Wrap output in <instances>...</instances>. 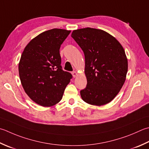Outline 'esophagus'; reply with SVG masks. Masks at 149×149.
Segmentation results:
<instances>
[{"label":"esophagus","instance_id":"34e87169","mask_svg":"<svg viewBox=\"0 0 149 149\" xmlns=\"http://www.w3.org/2000/svg\"><path fill=\"white\" fill-rule=\"evenodd\" d=\"M72 75H73V77H77V73L76 72H75V71H73V72H72Z\"/></svg>","mask_w":149,"mask_h":149}]
</instances>
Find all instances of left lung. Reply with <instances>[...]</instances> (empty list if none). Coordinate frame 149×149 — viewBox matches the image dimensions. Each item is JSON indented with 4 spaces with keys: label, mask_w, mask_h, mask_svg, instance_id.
<instances>
[{
    "label": "left lung",
    "mask_w": 149,
    "mask_h": 149,
    "mask_svg": "<svg viewBox=\"0 0 149 149\" xmlns=\"http://www.w3.org/2000/svg\"><path fill=\"white\" fill-rule=\"evenodd\" d=\"M72 37L84 52L86 88L83 100L92 105L109 103L120 91L126 79L128 61L121 44L107 32L86 28L73 31Z\"/></svg>",
    "instance_id": "1"
}]
</instances>
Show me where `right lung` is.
<instances>
[{"label": "right lung", "instance_id": "obj_1", "mask_svg": "<svg viewBox=\"0 0 149 149\" xmlns=\"http://www.w3.org/2000/svg\"><path fill=\"white\" fill-rule=\"evenodd\" d=\"M70 33L52 29L39 34L23 51L19 65L20 81L31 100L42 107L61 100L72 75L64 71L59 53L61 45Z\"/></svg>", "mask_w": 149, "mask_h": 149}]
</instances>
